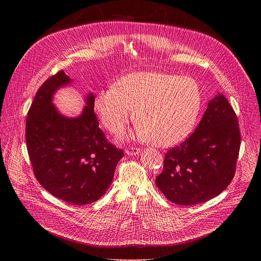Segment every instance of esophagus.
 Returning <instances> with one entry per match:
<instances>
[{
	"label": "esophagus",
	"mask_w": 261,
	"mask_h": 261,
	"mask_svg": "<svg viewBox=\"0 0 261 261\" xmlns=\"http://www.w3.org/2000/svg\"><path fill=\"white\" fill-rule=\"evenodd\" d=\"M140 151L141 150L139 149V148H134V147H129V148H127L126 150H125V152L128 154V155H136V154H139L140 153Z\"/></svg>",
	"instance_id": "obj_1"
}]
</instances>
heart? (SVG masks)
<instances>
[{
  "mask_svg": "<svg viewBox=\"0 0 261 261\" xmlns=\"http://www.w3.org/2000/svg\"><path fill=\"white\" fill-rule=\"evenodd\" d=\"M201 102L200 89L191 78L141 72L122 77L114 89L99 91L94 107L112 133L128 125L135 110L136 138L159 147H172L193 132Z\"/></svg>",
  "mask_w": 261,
  "mask_h": 261,
  "instance_id": "heart-1",
  "label": "heart"
}]
</instances>
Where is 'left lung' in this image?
Instances as JSON below:
<instances>
[{"label":"left lung","instance_id":"left-lung-1","mask_svg":"<svg viewBox=\"0 0 261 261\" xmlns=\"http://www.w3.org/2000/svg\"><path fill=\"white\" fill-rule=\"evenodd\" d=\"M240 141L234 109L218 93L194 133L166 152L163 172L155 177L158 188L184 206L220 195L234 177Z\"/></svg>","mask_w":261,"mask_h":261}]
</instances>
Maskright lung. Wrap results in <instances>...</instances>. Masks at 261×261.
I'll return each mask as SVG.
<instances>
[{
    "mask_svg": "<svg viewBox=\"0 0 261 261\" xmlns=\"http://www.w3.org/2000/svg\"><path fill=\"white\" fill-rule=\"evenodd\" d=\"M71 84L60 71L39 88L27 113L25 140L38 182L54 197L85 205L105 195L123 151L99 129L93 93L87 95L79 116L66 117L58 111L54 94Z\"/></svg>",
    "mask_w": 261,
    "mask_h": 261,
    "instance_id": "obj_1",
    "label": "right lung"
}]
</instances>
